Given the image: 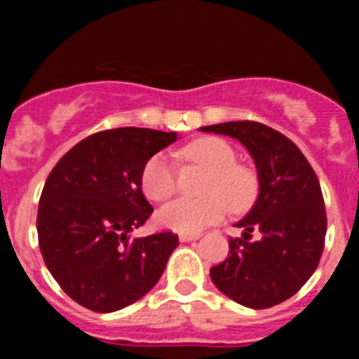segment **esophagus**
<instances>
[{"label": "esophagus", "instance_id": "esophagus-1", "mask_svg": "<svg viewBox=\"0 0 359 359\" xmlns=\"http://www.w3.org/2000/svg\"><path fill=\"white\" fill-rule=\"evenodd\" d=\"M199 239V233H180V241L182 243H190V241Z\"/></svg>", "mask_w": 359, "mask_h": 359}]
</instances>
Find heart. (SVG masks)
Segmentation results:
<instances>
[{
  "label": "heart",
  "instance_id": "1",
  "mask_svg": "<svg viewBox=\"0 0 359 359\" xmlns=\"http://www.w3.org/2000/svg\"><path fill=\"white\" fill-rule=\"evenodd\" d=\"M182 156L205 165L212 170L203 199L177 198L158 212L161 226L182 233H198L203 228L219 223L228 214L248 210L257 198L259 182L252 169L237 163V152L228 142L207 136L192 142ZM142 189L152 201H165L176 192V170L169 154L158 152L142 170Z\"/></svg>",
  "mask_w": 359,
  "mask_h": 359
}]
</instances>
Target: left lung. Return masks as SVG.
<instances>
[{
    "label": "left lung",
    "mask_w": 359,
    "mask_h": 359,
    "mask_svg": "<svg viewBox=\"0 0 359 359\" xmlns=\"http://www.w3.org/2000/svg\"><path fill=\"white\" fill-rule=\"evenodd\" d=\"M199 131L239 140L259 180L253 207L236 223L243 237L230 239V257L210 269L212 282L244 307L277 306L309 280L322 257L327 217L318 177L302 151L264 123L224 122Z\"/></svg>",
    "instance_id": "8db88e82"
}]
</instances>
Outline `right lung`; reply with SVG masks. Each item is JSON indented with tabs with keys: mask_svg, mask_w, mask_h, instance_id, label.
<instances>
[{
	"mask_svg": "<svg viewBox=\"0 0 359 359\" xmlns=\"http://www.w3.org/2000/svg\"><path fill=\"white\" fill-rule=\"evenodd\" d=\"M177 133L100 131L57 161L44 183L37 236L44 264L69 298L97 313L131 306L154 287L177 236L133 237L152 214L142 170Z\"/></svg>",
	"mask_w": 359,
	"mask_h": 359,
	"instance_id": "1",
	"label": "right lung"
}]
</instances>
